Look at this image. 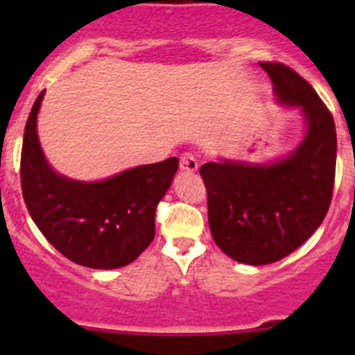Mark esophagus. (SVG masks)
Instances as JSON below:
<instances>
[{
  "mask_svg": "<svg viewBox=\"0 0 355 355\" xmlns=\"http://www.w3.org/2000/svg\"><path fill=\"white\" fill-rule=\"evenodd\" d=\"M199 168L198 164V159H196L194 155H191V153H185V155L180 156V171H184V173H196Z\"/></svg>",
  "mask_w": 355,
  "mask_h": 355,
  "instance_id": "esophagus-1",
  "label": "esophagus"
}]
</instances>
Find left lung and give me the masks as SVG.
Listing matches in <instances>:
<instances>
[{
  "instance_id": "1",
  "label": "left lung",
  "mask_w": 355,
  "mask_h": 355,
  "mask_svg": "<svg viewBox=\"0 0 355 355\" xmlns=\"http://www.w3.org/2000/svg\"><path fill=\"white\" fill-rule=\"evenodd\" d=\"M259 65L277 101L302 113V141L270 163L220 157L199 170L214 242L250 266L284 259L318 230L331 202L336 164L335 121L309 82L282 63Z\"/></svg>"
}]
</instances>
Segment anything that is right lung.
<instances>
[{
	"mask_svg": "<svg viewBox=\"0 0 355 355\" xmlns=\"http://www.w3.org/2000/svg\"><path fill=\"white\" fill-rule=\"evenodd\" d=\"M37 96L24 132L20 180L28 214L67 259L94 270L130 264L155 239L156 206L173 182L177 157L141 164L99 182L53 170L37 135Z\"/></svg>",
	"mask_w": 355,
	"mask_h": 355,
	"instance_id": "add662e5",
	"label": "right lung"
}]
</instances>
